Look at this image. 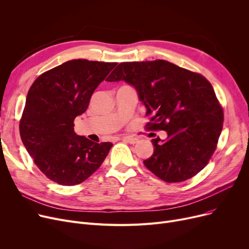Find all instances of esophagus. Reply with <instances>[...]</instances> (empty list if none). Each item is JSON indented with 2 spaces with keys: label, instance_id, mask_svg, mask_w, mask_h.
Returning <instances> with one entry per match:
<instances>
[{
  "label": "esophagus",
  "instance_id": "obj_1",
  "mask_svg": "<svg viewBox=\"0 0 249 249\" xmlns=\"http://www.w3.org/2000/svg\"><path fill=\"white\" fill-rule=\"evenodd\" d=\"M122 139L124 141H127L128 143H130V144H135V143L138 142V139L135 138V137H130V136H125V137H122Z\"/></svg>",
  "mask_w": 249,
  "mask_h": 249
}]
</instances>
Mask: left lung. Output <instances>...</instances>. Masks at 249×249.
I'll use <instances>...</instances> for the list:
<instances>
[{
    "label": "left lung",
    "mask_w": 249,
    "mask_h": 249,
    "mask_svg": "<svg viewBox=\"0 0 249 249\" xmlns=\"http://www.w3.org/2000/svg\"><path fill=\"white\" fill-rule=\"evenodd\" d=\"M108 82L124 81L137 90L151 116L147 130H164L152 139L153 154L144 165L166 182L193 178L207 165L223 127V109L212 85L200 73L162 59L121 62Z\"/></svg>",
    "instance_id": "obj_1"
}]
</instances>
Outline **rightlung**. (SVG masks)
Segmentation results:
<instances>
[{"label": "right lung", "mask_w": 249, "mask_h": 249, "mask_svg": "<svg viewBox=\"0 0 249 249\" xmlns=\"http://www.w3.org/2000/svg\"><path fill=\"white\" fill-rule=\"evenodd\" d=\"M117 62L72 59L39 75L20 120V135L37 167L51 180L74 186L101 166L113 144L78 136L75 117L87 111L97 87Z\"/></svg>", "instance_id": "obj_1"}]
</instances>
